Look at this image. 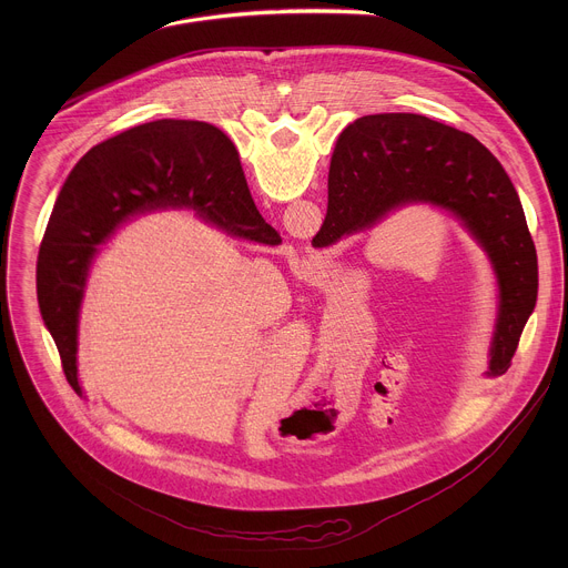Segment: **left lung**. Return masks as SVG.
<instances>
[{"instance_id": "1", "label": "left lung", "mask_w": 568, "mask_h": 568, "mask_svg": "<svg viewBox=\"0 0 568 568\" xmlns=\"http://www.w3.org/2000/svg\"><path fill=\"white\" fill-rule=\"evenodd\" d=\"M213 136L237 159L222 130L213 128ZM414 202L456 215L488 254L499 283L490 375L506 373L537 303V252L508 173L471 134L420 114L351 123L331 161L328 213L314 242L331 247Z\"/></svg>"}]
</instances>
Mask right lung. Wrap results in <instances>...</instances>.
Masks as SVG:
<instances>
[{
  "label": "right lung",
  "mask_w": 568,
  "mask_h": 568,
  "mask_svg": "<svg viewBox=\"0 0 568 568\" xmlns=\"http://www.w3.org/2000/svg\"><path fill=\"white\" fill-rule=\"evenodd\" d=\"M169 206L195 209L237 237L276 242L240 159L215 141L213 125L161 119L94 145L58 193L36 272L40 314L75 393L78 314L97 247L128 217Z\"/></svg>",
  "instance_id": "obj_1"
}]
</instances>
